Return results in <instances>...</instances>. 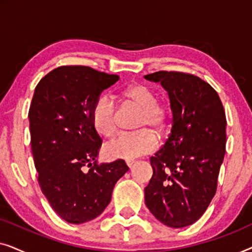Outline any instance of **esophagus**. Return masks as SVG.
Returning <instances> with one entry per match:
<instances>
[{"label": "esophagus", "mask_w": 252, "mask_h": 252, "mask_svg": "<svg viewBox=\"0 0 252 252\" xmlns=\"http://www.w3.org/2000/svg\"><path fill=\"white\" fill-rule=\"evenodd\" d=\"M134 163H135V160H126V165L128 167H132Z\"/></svg>", "instance_id": "obj_1"}]
</instances>
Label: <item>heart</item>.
<instances>
[{
    "label": "heart",
    "mask_w": 252,
    "mask_h": 252,
    "mask_svg": "<svg viewBox=\"0 0 252 252\" xmlns=\"http://www.w3.org/2000/svg\"><path fill=\"white\" fill-rule=\"evenodd\" d=\"M124 98L130 105L140 109L135 128L139 132L122 134L105 144L109 156L120 159L150 154L157 148V137L167 136L170 133V115L165 105L158 103L157 96L146 85L129 86L123 93ZM93 124L96 130L104 136H111L118 128V109L110 96H101L93 108Z\"/></svg>",
    "instance_id": "b5f03b06"
}]
</instances>
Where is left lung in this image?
Instances as JSON below:
<instances>
[{
	"mask_svg": "<svg viewBox=\"0 0 252 252\" xmlns=\"http://www.w3.org/2000/svg\"><path fill=\"white\" fill-rule=\"evenodd\" d=\"M167 92L172 128L150 158L154 174L144 188L147 208L172 228L201 218L217 190L226 148V116L219 95L208 82L184 72L144 75Z\"/></svg>",
	"mask_w": 252,
	"mask_h": 252,
	"instance_id": "1",
	"label": "left lung"
}]
</instances>
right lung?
<instances>
[{
	"label": "right lung",
	"instance_id": "1",
	"mask_svg": "<svg viewBox=\"0 0 252 252\" xmlns=\"http://www.w3.org/2000/svg\"><path fill=\"white\" fill-rule=\"evenodd\" d=\"M118 80L117 74L71 65L49 72L34 91L29 118L37 181L54 211L70 223L101 215L116 182L128 171L123 159L101 165L96 160L102 139L93 108Z\"/></svg>",
	"mask_w": 252,
	"mask_h": 252
}]
</instances>
